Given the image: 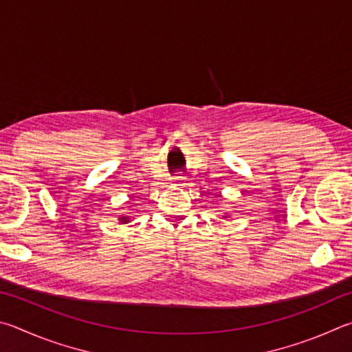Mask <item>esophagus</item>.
Listing matches in <instances>:
<instances>
[{
    "instance_id": "esophagus-1",
    "label": "esophagus",
    "mask_w": 352,
    "mask_h": 352,
    "mask_svg": "<svg viewBox=\"0 0 352 352\" xmlns=\"http://www.w3.org/2000/svg\"><path fill=\"white\" fill-rule=\"evenodd\" d=\"M184 177H181V176H177V177H173V186H184Z\"/></svg>"
}]
</instances>
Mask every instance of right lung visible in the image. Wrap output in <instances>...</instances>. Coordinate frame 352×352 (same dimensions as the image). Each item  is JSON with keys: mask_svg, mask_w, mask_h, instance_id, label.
Masks as SVG:
<instances>
[{"mask_svg": "<svg viewBox=\"0 0 352 352\" xmlns=\"http://www.w3.org/2000/svg\"><path fill=\"white\" fill-rule=\"evenodd\" d=\"M126 221H128V219H126V217H123V218H122V223H126Z\"/></svg>", "mask_w": 352, "mask_h": 352, "instance_id": "add662e5", "label": "right lung"}]
</instances>
